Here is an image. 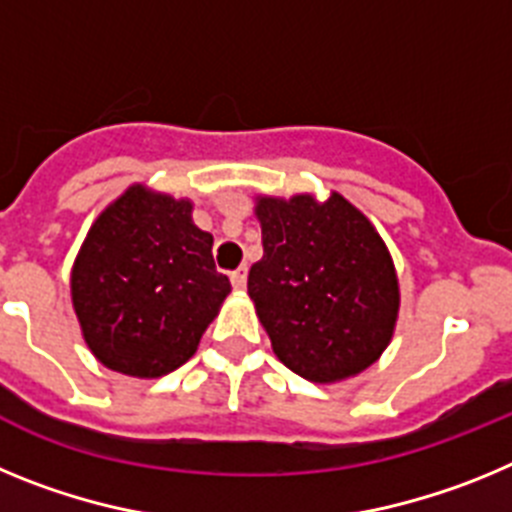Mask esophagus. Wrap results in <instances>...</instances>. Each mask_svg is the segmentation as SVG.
Listing matches in <instances>:
<instances>
[{"label": "esophagus", "mask_w": 512, "mask_h": 512, "mask_svg": "<svg viewBox=\"0 0 512 512\" xmlns=\"http://www.w3.org/2000/svg\"><path fill=\"white\" fill-rule=\"evenodd\" d=\"M246 279H248V266H238V269L230 274V282H233L235 289L246 287Z\"/></svg>", "instance_id": "34e87169"}]
</instances>
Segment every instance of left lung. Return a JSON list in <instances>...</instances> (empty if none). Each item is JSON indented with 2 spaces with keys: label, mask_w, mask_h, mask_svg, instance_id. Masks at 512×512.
<instances>
[{
  "label": "left lung",
  "mask_w": 512,
  "mask_h": 512,
  "mask_svg": "<svg viewBox=\"0 0 512 512\" xmlns=\"http://www.w3.org/2000/svg\"><path fill=\"white\" fill-rule=\"evenodd\" d=\"M264 256L248 271L274 354L310 382L354 377L379 359L400 307L395 266L372 223L341 194L259 200Z\"/></svg>",
  "instance_id": "1"
}]
</instances>
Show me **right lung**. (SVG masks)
I'll return each mask as SVG.
<instances>
[{
	"label": "right lung",
	"instance_id": "add662e5",
	"mask_svg": "<svg viewBox=\"0 0 512 512\" xmlns=\"http://www.w3.org/2000/svg\"><path fill=\"white\" fill-rule=\"evenodd\" d=\"M228 292L192 205L143 187L97 217L71 274L92 354L130 377H161L192 359Z\"/></svg>",
	"mask_w": 512,
	"mask_h": 512
}]
</instances>
